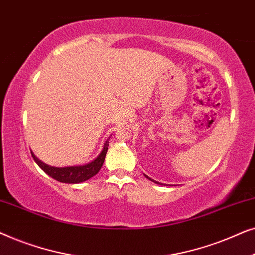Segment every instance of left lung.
<instances>
[{"label": "left lung", "instance_id": "1", "mask_svg": "<svg viewBox=\"0 0 255 255\" xmlns=\"http://www.w3.org/2000/svg\"><path fill=\"white\" fill-rule=\"evenodd\" d=\"M146 177H147V179H149V177H148V176H146ZM149 180H151V181H153V182L158 183V184H162V183H159V182H156V181H154V180H152V179H149Z\"/></svg>", "mask_w": 255, "mask_h": 255}]
</instances>
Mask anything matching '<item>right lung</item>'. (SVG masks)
<instances>
[{
    "mask_svg": "<svg viewBox=\"0 0 255 255\" xmlns=\"http://www.w3.org/2000/svg\"><path fill=\"white\" fill-rule=\"evenodd\" d=\"M111 137V135H110ZM109 137V139H110ZM109 139H107L106 142L103 145V149L101 153L97 155L96 159H94L93 161L82 166H69V167H52L48 166L43 161H40L36 155L31 152L32 158L34 161L37 162V165L44 170L47 175L53 177L54 180L59 181L62 183H81L85 181L89 180L90 177L96 175L99 173V170L102 167L104 159H106V154L108 151V146H109Z\"/></svg>",
    "mask_w": 255,
    "mask_h": 255,
    "instance_id": "right-lung-1",
    "label": "right lung"
}]
</instances>
